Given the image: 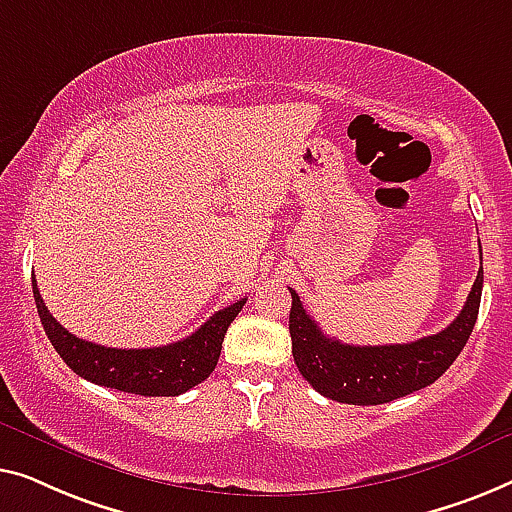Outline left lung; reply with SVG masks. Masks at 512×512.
<instances>
[{
	"label": "left lung",
	"mask_w": 512,
	"mask_h": 512,
	"mask_svg": "<svg viewBox=\"0 0 512 512\" xmlns=\"http://www.w3.org/2000/svg\"><path fill=\"white\" fill-rule=\"evenodd\" d=\"M482 264V253H480ZM292 355L313 390L322 397L352 406L390 403L436 383L469 341L478 320L482 294V266L462 313L443 331L413 343L348 345L329 338L311 315H306L299 294L290 287Z\"/></svg>",
	"instance_id": "obj_1"
}]
</instances>
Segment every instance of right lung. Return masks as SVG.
<instances>
[{
    "label": "right lung",
    "mask_w": 512,
    "mask_h": 512,
    "mask_svg": "<svg viewBox=\"0 0 512 512\" xmlns=\"http://www.w3.org/2000/svg\"><path fill=\"white\" fill-rule=\"evenodd\" d=\"M41 325L67 366L90 383L141 397H178L211 376L218 364L229 325L246 299L222 308L183 341L162 348L120 350L106 348L69 334L43 304L37 280H32Z\"/></svg>",
    "instance_id": "obj_1"
}]
</instances>
